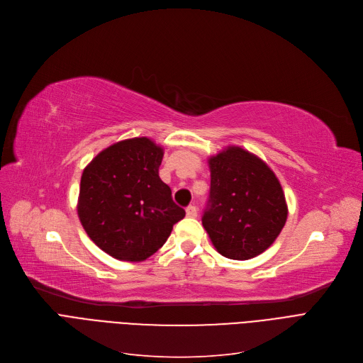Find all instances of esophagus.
<instances>
[{
	"mask_svg": "<svg viewBox=\"0 0 363 363\" xmlns=\"http://www.w3.org/2000/svg\"><path fill=\"white\" fill-rule=\"evenodd\" d=\"M186 216H187V217H196V216H198L196 206H195V205H189L187 208H186Z\"/></svg>",
	"mask_w": 363,
	"mask_h": 363,
	"instance_id": "obj_1",
	"label": "esophagus"
}]
</instances>
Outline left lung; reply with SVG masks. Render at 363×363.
Here are the masks:
<instances>
[{"label":"left lung","mask_w":363,"mask_h":363,"mask_svg":"<svg viewBox=\"0 0 363 363\" xmlns=\"http://www.w3.org/2000/svg\"><path fill=\"white\" fill-rule=\"evenodd\" d=\"M208 164L211 187L202 226L223 257L250 260L285 226L282 186L264 161L239 146L226 147Z\"/></svg>","instance_id":"left-lung-1"}]
</instances>
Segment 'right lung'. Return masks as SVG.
Segmentation results:
<instances>
[{"label":"right lung","mask_w":363,"mask_h":363,"mask_svg":"<svg viewBox=\"0 0 363 363\" xmlns=\"http://www.w3.org/2000/svg\"><path fill=\"white\" fill-rule=\"evenodd\" d=\"M164 149L147 137L118 142L84 168L78 217L93 242L123 262H143L186 213L160 179Z\"/></svg>","instance_id":"1"}]
</instances>
